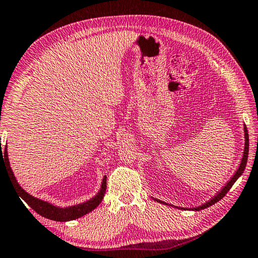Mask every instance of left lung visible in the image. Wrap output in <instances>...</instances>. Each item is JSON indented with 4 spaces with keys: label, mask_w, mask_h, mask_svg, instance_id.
Wrapping results in <instances>:
<instances>
[{
    "label": "left lung",
    "mask_w": 258,
    "mask_h": 258,
    "mask_svg": "<svg viewBox=\"0 0 258 258\" xmlns=\"http://www.w3.org/2000/svg\"><path fill=\"white\" fill-rule=\"evenodd\" d=\"M244 138H245V144H244V152H243V158H242V160H241V164H240V166H238V169H237V171L236 172H235V174L233 175V178L230 179V180L227 182V185L225 186V187H223L222 189H221V192H219L218 194H216V196L213 198L212 200H210L208 201V203H206V204H204V205H201L200 207H197V208H194V210L196 211H200V210H204V208H207V207H210V206H212V205H214L215 203H218L219 200H221L223 197L226 196L227 193H228V191L229 189L231 188V186L234 185V182L237 180L238 179V177H240V175L243 173V171H244V169H245V165H247V160H248V152H249V135H248V130H247V126L244 125ZM157 201H159V200H157ZM160 203V201H159ZM163 204H165V203H163Z\"/></svg>",
    "instance_id": "obj_1"
}]
</instances>
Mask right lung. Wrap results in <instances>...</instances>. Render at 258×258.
<instances>
[{
  "mask_svg": "<svg viewBox=\"0 0 258 258\" xmlns=\"http://www.w3.org/2000/svg\"><path fill=\"white\" fill-rule=\"evenodd\" d=\"M8 154H7V147L1 148L0 145V166L1 164L6 166V170L9 172V177L13 181V184L15 185V188L20 196V199H23L25 203H27L30 207L32 208L36 213H38L39 215L44 216V218L50 219V220H54V221H71V220L81 218V216L87 214V213L92 212L94 208H96L101 203L104 193H106V188H107V177L104 175L103 180H102V185H101V189L100 192L96 194V196L93 198V199L86 201L84 204L77 205V206H72V207H67V208H59L55 207L53 205L45 203V201L37 199V198H33L32 196H30L27 192L24 191L23 188L18 185V182L16 181V179L14 177L13 171L10 169L9 162H8Z\"/></svg>",
  "mask_w": 258,
  "mask_h": 258,
  "instance_id": "obj_1",
  "label": "right lung"
}]
</instances>
